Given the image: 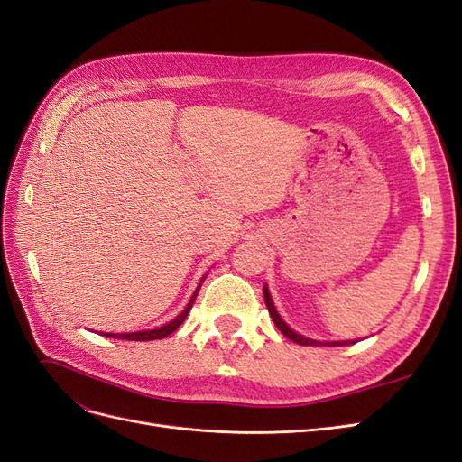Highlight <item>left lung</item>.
Returning a JSON list of instances; mask_svg holds the SVG:
<instances>
[{
    "instance_id": "1",
    "label": "left lung",
    "mask_w": 462,
    "mask_h": 462,
    "mask_svg": "<svg viewBox=\"0 0 462 462\" xmlns=\"http://www.w3.org/2000/svg\"><path fill=\"white\" fill-rule=\"evenodd\" d=\"M263 300H265V306H268V310H270V316H272V319H273V324L277 326V329L282 331L285 337H289L291 341H295V343H299V345H321V343H318V341H312V339H306V337H302V335H299V333H295L292 329H289V326L285 324V321L282 319V316L277 314V310H275V306H273V302H272V297H270V292H268V289L263 287ZM355 341H333V343H326V345H329V346H339V345H353Z\"/></svg>"
}]
</instances>
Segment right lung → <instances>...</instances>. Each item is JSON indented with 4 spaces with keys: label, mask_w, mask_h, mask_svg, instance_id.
<instances>
[{
    "label": "right lung",
    "mask_w": 462,
    "mask_h": 462,
    "mask_svg": "<svg viewBox=\"0 0 462 462\" xmlns=\"http://www.w3.org/2000/svg\"><path fill=\"white\" fill-rule=\"evenodd\" d=\"M199 289H200V285H199ZM199 289L194 291V295H192L190 302L187 304V309H185L183 312H180L173 321H170V324H165V326H162V328H158V329H148V331H136V333H104V335H106V337L127 339V341H153V339H163V337H167V335H170V333H173L180 324H183V319L187 318L189 310L192 309L194 299H197Z\"/></svg>",
    "instance_id": "add662e5"
}]
</instances>
